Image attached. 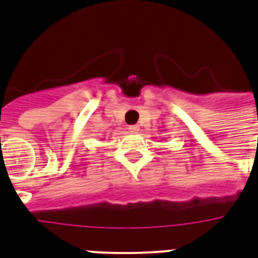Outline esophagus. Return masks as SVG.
Instances as JSON below:
<instances>
[{"label":"esophagus","mask_w":258,"mask_h":258,"mask_svg":"<svg viewBox=\"0 0 258 258\" xmlns=\"http://www.w3.org/2000/svg\"><path fill=\"white\" fill-rule=\"evenodd\" d=\"M128 130L131 131V133L137 134L138 131H139V127H138V125H128Z\"/></svg>","instance_id":"obj_1"}]
</instances>
